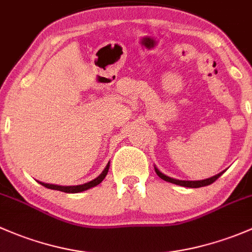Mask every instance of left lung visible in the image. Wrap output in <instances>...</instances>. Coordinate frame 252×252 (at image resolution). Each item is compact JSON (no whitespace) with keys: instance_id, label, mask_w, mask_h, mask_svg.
I'll list each match as a JSON object with an SVG mask.
<instances>
[{"instance_id":"8db88e82","label":"left lung","mask_w":252,"mask_h":252,"mask_svg":"<svg viewBox=\"0 0 252 252\" xmlns=\"http://www.w3.org/2000/svg\"><path fill=\"white\" fill-rule=\"evenodd\" d=\"M154 168H155V172H157V175L159 176V177L161 178V180L166 181V182L177 184V186L187 187V188H199V187L209 186V184L214 183L215 181H216L217 178L220 177V176H222L223 173H224V171H222V172H220L219 175H215V176H212V177L206 178V180H201V181H182V180H176V178L168 177V176L164 175V173H162L161 171H159V168H158L157 166H154Z\"/></svg>"}]
</instances>
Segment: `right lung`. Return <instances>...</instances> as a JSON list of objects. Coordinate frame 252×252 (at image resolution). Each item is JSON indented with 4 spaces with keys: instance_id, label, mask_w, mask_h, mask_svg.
I'll list each match as a JSON object with an SVG mask.
<instances>
[{
    "instance_id": "obj_1",
    "label": "right lung",
    "mask_w": 252,
    "mask_h": 252,
    "mask_svg": "<svg viewBox=\"0 0 252 252\" xmlns=\"http://www.w3.org/2000/svg\"><path fill=\"white\" fill-rule=\"evenodd\" d=\"M109 166H110V162H108L107 166H105V168L102 171V173H100L98 177H95L94 180L90 181V182L87 183L79 184V186H58V184H49V183H43V182H38V183L42 184L43 187H46V188L48 189L61 190V191H64V193H80V191H84L90 188H93V187L98 186V184L102 182V181L105 178V176H107L109 171Z\"/></svg>"
}]
</instances>
